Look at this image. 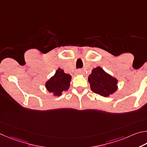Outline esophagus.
I'll list each match as a JSON object with an SVG mask.
<instances>
[{"label":"esophagus","instance_id":"34e87169","mask_svg":"<svg viewBox=\"0 0 147 147\" xmlns=\"http://www.w3.org/2000/svg\"><path fill=\"white\" fill-rule=\"evenodd\" d=\"M81 72H82L81 69H78V70H77L76 73H77V74H81Z\"/></svg>","mask_w":147,"mask_h":147}]
</instances>
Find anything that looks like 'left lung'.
Masks as SVG:
<instances>
[{
    "label": "left lung",
    "mask_w": 147,
    "mask_h": 147,
    "mask_svg": "<svg viewBox=\"0 0 147 147\" xmlns=\"http://www.w3.org/2000/svg\"><path fill=\"white\" fill-rule=\"evenodd\" d=\"M88 82L92 90L100 96L108 97L117 90V79L106 73L99 66L92 71L88 77Z\"/></svg>",
    "instance_id": "left-lung-1"
}]
</instances>
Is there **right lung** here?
I'll return each mask as SVG.
<instances>
[{
    "label": "right lung",
    "instance_id": "right-lung-1",
    "mask_svg": "<svg viewBox=\"0 0 147 147\" xmlns=\"http://www.w3.org/2000/svg\"><path fill=\"white\" fill-rule=\"evenodd\" d=\"M71 78V76L65 74L63 70L59 68L55 75L46 82V87L49 92H52L55 96H59L62 92L68 90Z\"/></svg>",
    "mask_w": 147,
    "mask_h": 147
}]
</instances>
